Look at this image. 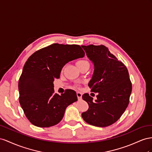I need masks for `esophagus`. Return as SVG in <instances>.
I'll use <instances>...</instances> for the list:
<instances>
[{
	"label": "esophagus",
	"instance_id": "34e87169",
	"mask_svg": "<svg viewBox=\"0 0 152 152\" xmlns=\"http://www.w3.org/2000/svg\"><path fill=\"white\" fill-rule=\"evenodd\" d=\"M76 95H77V99H81V97H82V94L80 92H77L76 93Z\"/></svg>",
	"mask_w": 152,
	"mask_h": 152
}]
</instances>
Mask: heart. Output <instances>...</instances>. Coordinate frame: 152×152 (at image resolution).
Here are the masks:
<instances>
[{
	"label": "heart",
	"instance_id": "obj_1",
	"mask_svg": "<svg viewBox=\"0 0 152 152\" xmlns=\"http://www.w3.org/2000/svg\"><path fill=\"white\" fill-rule=\"evenodd\" d=\"M86 63H88V62L86 61V60H79V61L77 62L76 64L77 66H81V65L86 64Z\"/></svg>",
	"mask_w": 152,
	"mask_h": 152
}]
</instances>
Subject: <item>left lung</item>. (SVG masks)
<instances>
[{
  "instance_id": "obj_1",
  "label": "left lung",
  "mask_w": 152,
  "mask_h": 152,
  "mask_svg": "<svg viewBox=\"0 0 152 152\" xmlns=\"http://www.w3.org/2000/svg\"><path fill=\"white\" fill-rule=\"evenodd\" d=\"M81 46L94 66L88 86L91 92L98 93L95 101L88 94L82 95L89 106L82 118L94 126H109L120 118L129 105L132 83L128 70L105 46Z\"/></svg>"
}]
</instances>
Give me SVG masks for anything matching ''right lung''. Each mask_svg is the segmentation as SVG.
I'll return each instance as SVG.
<instances>
[{
  "mask_svg": "<svg viewBox=\"0 0 152 152\" xmlns=\"http://www.w3.org/2000/svg\"><path fill=\"white\" fill-rule=\"evenodd\" d=\"M84 55L79 45L55 43L28 58L19 79V101L32 124L39 127L57 125L63 118L67 107L77 100L73 90L67 89L60 95L55 94L53 81L59 78L67 63Z\"/></svg>",
  "mask_w": 152,
  "mask_h": 152,
  "instance_id": "obj_1",
  "label": "right lung"
}]
</instances>
